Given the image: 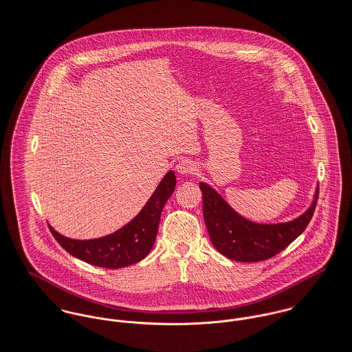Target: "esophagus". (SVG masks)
I'll list each match as a JSON object with an SVG mask.
<instances>
[{
	"label": "esophagus",
	"instance_id": "1",
	"mask_svg": "<svg viewBox=\"0 0 352 352\" xmlns=\"http://www.w3.org/2000/svg\"><path fill=\"white\" fill-rule=\"evenodd\" d=\"M177 171L182 175H192L197 171V166L190 159H184L177 164Z\"/></svg>",
	"mask_w": 352,
	"mask_h": 352
}]
</instances>
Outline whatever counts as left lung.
<instances>
[{"label":"left lung","mask_w":352,"mask_h":352,"mask_svg":"<svg viewBox=\"0 0 352 352\" xmlns=\"http://www.w3.org/2000/svg\"><path fill=\"white\" fill-rule=\"evenodd\" d=\"M203 212L213 246L224 257L241 263L268 260L295 241L310 223L318 200V189L309 210L279 224H260L234 211L210 185L200 182Z\"/></svg>","instance_id":"8db88e82"}]
</instances>
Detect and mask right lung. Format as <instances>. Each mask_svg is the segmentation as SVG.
<instances>
[{
  "instance_id": "add662e5",
  "label": "right lung",
  "mask_w": 352,
  "mask_h": 352,
  "mask_svg": "<svg viewBox=\"0 0 352 352\" xmlns=\"http://www.w3.org/2000/svg\"><path fill=\"white\" fill-rule=\"evenodd\" d=\"M174 171H168L139 214L116 232L78 241L58 234L49 226L56 241L73 257L100 268L118 270L141 261L151 252L160 221L162 210L175 189Z\"/></svg>"
}]
</instances>
